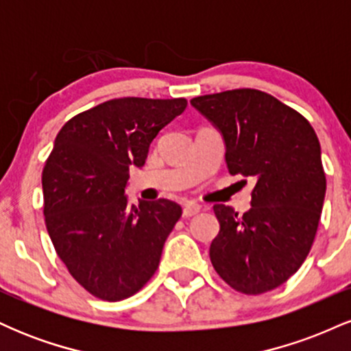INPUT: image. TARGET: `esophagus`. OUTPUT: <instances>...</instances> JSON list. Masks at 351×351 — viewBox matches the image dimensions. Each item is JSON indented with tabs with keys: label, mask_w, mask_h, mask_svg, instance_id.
<instances>
[{
	"label": "esophagus",
	"mask_w": 351,
	"mask_h": 351,
	"mask_svg": "<svg viewBox=\"0 0 351 351\" xmlns=\"http://www.w3.org/2000/svg\"><path fill=\"white\" fill-rule=\"evenodd\" d=\"M199 211H201L199 204H195V203H184V204H183V216H184V217H193V216H196Z\"/></svg>",
	"instance_id": "esophagus-1"
}]
</instances>
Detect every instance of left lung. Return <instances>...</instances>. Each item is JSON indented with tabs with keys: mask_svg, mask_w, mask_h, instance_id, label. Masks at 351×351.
Returning a JSON list of instances; mask_svg holds the SVG:
<instances>
[{
	"mask_svg": "<svg viewBox=\"0 0 351 351\" xmlns=\"http://www.w3.org/2000/svg\"><path fill=\"white\" fill-rule=\"evenodd\" d=\"M191 106L223 134L229 173L256 183L243 216L213 206L219 221L209 247L213 267L245 295L272 291L299 271L317 234L327 178L315 130L257 88L199 95Z\"/></svg>",
	"mask_w": 351,
	"mask_h": 351,
	"instance_id": "1",
	"label": "left lung"
}]
</instances>
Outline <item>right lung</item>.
<instances>
[{"label":"right lung","mask_w":351,"mask_h":351,"mask_svg":"<svg viewBox=\"0 0 351 351\" xmlns=\"http://www.w3.org/2000/svg\"><path fill=\"white\" fill-rule=\"evenodd\" d=\"M186 99H112L64 123L43 170L44 221L56 252L88 293L117 302L152 279L181 216L168 199L128 206L132 165Z\"/></svg>","instance_id":"add662e5"}]
</instances>
